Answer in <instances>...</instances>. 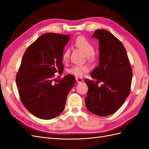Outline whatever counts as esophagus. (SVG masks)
<instances>
[{
    "mask_svg": "<svg viewBox=\"0 0 149 149\" xmlns=\"http://www.w3.org/2000/svg\"><path fill=\"white\" fill-rule=\"evenodd\" d=\"M76 80L77 83H82L83 81V79L81 78H79V77H76Z\"/></svg>",
    "mask_w": 149,
    "mask_h": 149,
    "instance_id": "obj_1",
    "label": "esophagus"
}]
</instances>
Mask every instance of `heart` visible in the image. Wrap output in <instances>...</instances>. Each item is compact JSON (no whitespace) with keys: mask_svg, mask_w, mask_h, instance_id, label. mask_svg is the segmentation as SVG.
<instances>
[{"mask_svg":"<svg viewBox=\"0 0 149 149\" xmlns=\"http://www.w3.org/2000/svg\"><path fill=\"white\" fill-rule=\"evenodd\" d=\"M74 45L80 49L86 55L87 59L91 61L96 60V55L94 53V47L93 43L83 36H79L73 42ZM70 49L67 48L62 53L61 59L63 63H66L70 59ZM89 68L88 65H74L68 70L69 73L73 74L76 77H81L83 74L89 71Z\"/></svg>","mask_w":149,"mask_h":149,"instance_id":"obj_1","label":"heart"}]
</instances>
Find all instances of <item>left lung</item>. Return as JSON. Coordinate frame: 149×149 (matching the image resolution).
I'll return each instance as SVG.
<instances>
[{
  "label": "left lung",
  "mask_w": 149,
  "mask_h": 149,
  "mask_svg": "<svg viewBox=\"0 0 149 149\" xmlns=\"http://www.w3.org/2000/svg\"><path fill=\"white\" fill-rule=\"evenodd\" d=\"M92 37L99 41L100 60L91 74L96 83L85 80L88 87L86 106L94 114L107 116L118 110L129 95L132 70L123 44L115 36L99 29ZM100 82L103 84L99 87Z\"/></svg>",
  "instance_id": "left-lung-1"
}]
</instances>
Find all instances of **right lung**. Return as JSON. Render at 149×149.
I'll use <instances>...</instances> for the list:
<instances>
[{"instance_id": "add662e5", "label": "right lung", "mask_w": 149, "mask_h": 149, "mask_svg": "<svg viewBox=\"0 0 149 149\" xmlns=\"http://www.w3.org/2000/svg\"><path fill=\"white\" fill-rule=\"evenodd\" d=\"M69 40L70 35L45 33L22 57L16 76L20 97L26 109L40 119L48 120L60 115L75 84V78L70 74L53 83L54 74L63 71L61 56Z\"/></svg>"}]
</instances>
